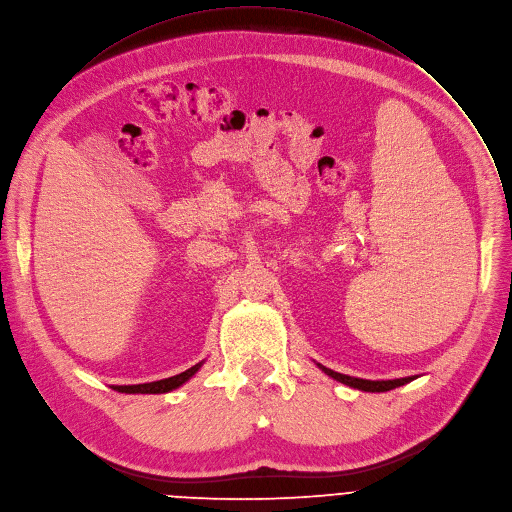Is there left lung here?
<instances>
[{"instance_id": "obj_1", "label": "left lung", "mask_w": 512, "mask_h": 512, "mask_svg": "<svg viewBox=\"0 0 512 512\" xmlns=\"http://www.w3.org/2000/svg\"><path fill=\"white\" fill-rule=\"evenodd\" d=\"M321 369L331 375L333 379L349 385V387H357L361 391H389V389H395L399 385H405L410 383L414 377H401V379H387V381H369V379H359V377H349V375H343V373H337L333 369H327L321 365Z\"/></svg>"}]
</instances>
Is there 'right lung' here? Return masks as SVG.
Returning a JSON list of instances; mask_svg holds the SVG:
<instances>
[{
	"instance_id": "obj_1",
	"label": "right lung",
	"mask_w": 512,
	"mask_h": 512,
	"mask_svg": "<svg viewBox=\"0 0 512 512\" xmlns=\"http://www.w3.org/2000/svg\"><path fill=\"white\" fill-rule=\"evenodd\" d=\"M199 367H201V363L189 367L187 371H183L179 375H173V377H167V379H161V381L139 383V385H113V389L121 391V393H167V391H173L179 385H183L191 375H195V371Z\"/></svg>"
}]
</instances>
